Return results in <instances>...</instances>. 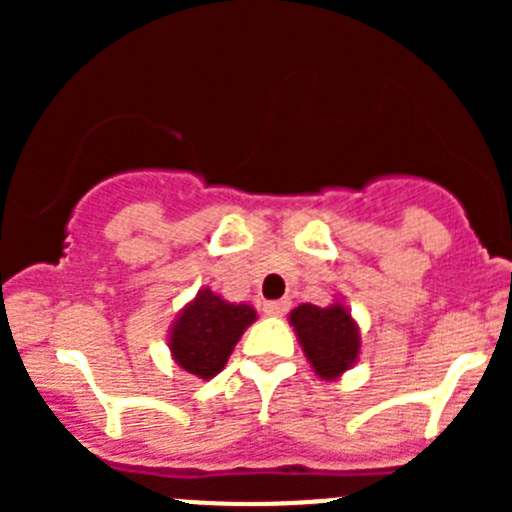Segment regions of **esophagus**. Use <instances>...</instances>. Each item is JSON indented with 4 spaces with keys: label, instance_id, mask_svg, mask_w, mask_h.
Segmentation results:
<instances>
[{
    "label": "esophagus",
    "instance_id": "esophagus-1",
    "mask_svg": "<svg viewBox=\"0 0 512 512\" xmlns=\"http://www.w3.org/2000/svg\"><path fill=\"white\" fill-rule=\"evenodd\" d=\"M262 309H265L267 317H282L289 309V299H272V302H265Z\"/></svg>",
    "mask_w": 512,
    "mask_h": 512
}]
</instances>
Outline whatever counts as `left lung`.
I'll return each instance as SVG.
<instances>
[{
    "label": "left lung",
    "instance_id": "1",
    "mask_svg": "<svg viewBox=\"0 0 512 512\" xmlns=\"http://www.w3.org/2000/svg\"><path fill=\"white\" fill-rule=\"evenodd\" d=\"M289 324L319 379L337 381L359 361V324L339 299L329 307L299 304L289 312Z\"/></svg>",
    "mask_w": 512,
    "mask_h": 512
}]
</instances>
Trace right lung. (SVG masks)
<instances>
[{"instance_id": "1", "label": "right lung", "mask_w": 512, "mask_h": 512, "mask_svg": "<svg viewBox=\"0 0 512 512\" xmlns=\"http://www.w3.org/2000/svg\"><path fill=\"white\" fill-rule=\"evenodd\" d=\"M255 319L257 312L250 304L227 302L210 287L198 289L170 327V356L188 374L213 379L225 369L232 349Z\"/></svg>"}]
</instances>
